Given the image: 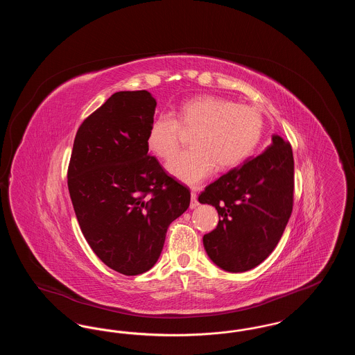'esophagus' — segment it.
Here are the masks:
<instances>
[{
    "label": "esophagus",
    "instance_id": "obj_1",
    "mask_svg": "<svg viewBox=\"0 0 355 355\" xmlns=\"http://www.w3.org/2000/svg\"><path fill=\"white\" fill-rule=\"evenodd\" d=\"M200 203L197 201V194L194 191H191V201H190V209H196Z\"/></svg>",
    "mask_w": 355,
    "mask_h": 355
}]
</instances>
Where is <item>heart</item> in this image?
I'll list each match as a JSON object with an SVG mask.
<instances>
[{"mask_svg":"<svg viewBox=\"0 0 355 355\" xmlns=\"http://www.w3.org/2000/svg\"><path fill=\"white\" fill-rule=\"evenodd\" d=\"M181 125L196 132L191 140L192 149L175 155ZM262 132L263 119L253 106L200 96L181 105L178 119L166 113L153 119L148 145L164 159L175 155L166 165L173 177L187 185H198L216 166L230 169L242 162L253 152Z\"/></svg>","mask_w":355,"mask_h":355,"instance_id":"b5f03b06","label":"heart"}]
</instances>
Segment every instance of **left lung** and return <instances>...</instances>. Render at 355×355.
Returning a JSON list of instances; mask_svg holds the SVG:
<instances>
[{"label":"left lung","instance_id":"1","mask_svg":"<svg viewBox=\"0 0 355 355\" xmlns=\"http://www.w3.org/2000/svg\"><path fill=\"white\" fill-rule=\"evenodd\" d=\"M266 150L205 187L201 203L217 209V227L203 236L209 258L242 272L263 262L279 242L293 211L294 158L290 144L272 135Z\"/></svg>","mask_w":355,"mask_h":355}]
</instances>
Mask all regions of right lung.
Segmentation results:
<instances>
[{
    "instance_id": "add662e5",
    "label": "right lung",
    "mask_w": 355,
    "mask_h": 355,
    "mask_svg": "<svg viewBox=\"0 0 355 355\" xmlns=\"http://www.w3.org/2000/svg\"><path fill=\"white\" fill-rule=\"evenodd\" d=\"M157 102L146 90L117 92L85 119L74 138L68 187L89 246L125 275L150 270L190 190L149 154Z\"/></svg>"
}]
</instances>
